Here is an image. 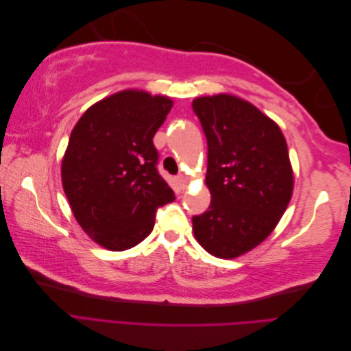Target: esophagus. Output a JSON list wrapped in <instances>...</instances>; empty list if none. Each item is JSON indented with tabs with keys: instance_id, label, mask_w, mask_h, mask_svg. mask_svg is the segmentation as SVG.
I'll use <instances>...</instances> for the list:
<instances>
[{
	"instance_id": "esophagus-1",
	"label": "esophagus",
	"mask_w": 351,
	"mask_h": 351,
	"mask_svg": "<svg viewBox=\"0 0 351 351\" xmlns=\"http://www.w3.org/2000/svg\"><path fill=\"white\" fill-rule=\"evenodd\" d=\"M177 183H178L180 189H182V190H184V189L187 187V177H186V176H183V174H180V176H177Z\"/></svg>"
}]
</instances>
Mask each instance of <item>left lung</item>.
Wrapping results in <instances>:
<instances>
[{
    "mask_svg": "<svg viewBox=\"0 0 351 351\" xmlns=\"http://www.w3.org/2000/svg\"><path fill=\"white\" fill-rule=\"evenodd\" d=\"M208 142L210 205L192 218L195 237L210 254L232 259L267 239L293 193L287 142L269 117L231 95L192 102Z\"/></svg>",
    "mask_w": 351,
    "mask_h": 351,
    "instance_id": "left-lung-1",
    "label": "left lung"
}]
</instances>
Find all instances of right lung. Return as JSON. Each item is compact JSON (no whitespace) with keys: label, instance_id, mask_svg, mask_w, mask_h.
<instances>
[{"label":"right lung","instance_id":"right-lung-1","mask_svg":"<svg viewBox=\"0 0 351 351\" xmlns=\"http://www.w3.org/2000/svg\"><path fill=\"white\" fill-rule=\"evenodd\" d=\"M173 101L123 90L84 112L70 134L61 164L69 204L84 232L121 252L151 234L158 208L176 199L158 173L154 136Z\"/></svg>","mask_w":351,"mask_h":351}]
</instances>
